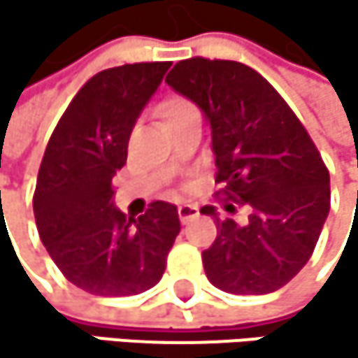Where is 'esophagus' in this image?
<instances>
[{
  "instance_id": "obj_1",
  "label": "esophagus",
  "mask_w": 358,
  "mask_h": 358,
  "mask_svg": "<svg viewBox=\"0 0 358 358\" xmlns=\"http://www.w3.org/2000/svg\"><path fill=\"white\" fill-rule=\"evenodd\" d=\"M199 215L197 206H191V203H182L178 206V219H180V223H189L191 219H195Z\"/></svg>"
}]
</instances>
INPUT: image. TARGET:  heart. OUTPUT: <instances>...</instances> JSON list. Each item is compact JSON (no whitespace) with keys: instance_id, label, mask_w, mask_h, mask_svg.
Listing matches in <instances>:
<instances>
[{"instance_id":"b5f03b06","label":"heart","mask_w":358,"mask_h":358,"mask_svg":"<svg viewBox=\"0 0 358 358\" xmlns=\"http://www.w3.org/2000/svg\"><path fill=\"white\" fill-rule=\"evenodd\" d=\"M189 111H195V105L189 103L187 99H180V96H173V99L163 101L161 107H159V113H161L165 124H167V122H171V120H176V117L189 113Z\"/></svg>"}]
</instances>
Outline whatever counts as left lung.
Masks as SVG:
<instances>
[{"label": "left lung", "mask_w": 358, "mask_h": 358, "mask_svg": "<svg viewBox=\"0 0 358 358\" xmlns=\"http://www.w3.org/2000/svg\"><path fill=\"white\" fill-rule=\"evenodd\" d=\"M165 81L210 122L217 197L249 206L247 225L219 219L201 253L206 277L229 294H268L307 262L331 208L329 169L303 122L253 68L231 59L178 62Z\"/></svg>", "instance_id": "obj_1"}]
</instances>
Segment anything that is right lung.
I'll return each mask as SVG.
<instances>
[{"label": "right lung", "mask_w": 358, "mask_h": 358, "mask_svg": "<svg viewBox=\"0 0 358 358\" xmlns=\"http://www.w3.org/2000/svg\"><path fill=\"white\" fill-rule=\"evenodd\" d=\"M169 62L124 64L94 75L47 143L34 191L40 241L62 275L96 296H133L157 285L180 231L173 203L152 201L127 219L113 176L127 165L135 122Z\"/></svg>", "instance_id": "obj_1"}]
</instances>
